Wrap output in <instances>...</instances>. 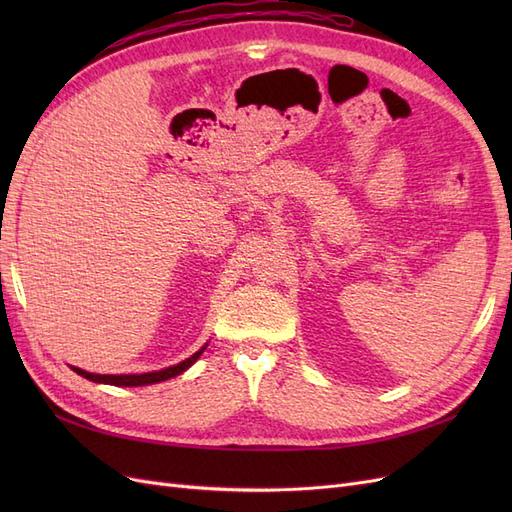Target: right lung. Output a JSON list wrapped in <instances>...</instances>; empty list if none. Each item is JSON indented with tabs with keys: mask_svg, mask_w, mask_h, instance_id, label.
<instances>
[{
	"mask_svg": "<svg viewBox=\"0 0 512 512\" xmlns=\"http://www.w3.org/2000/svg\"><path fill=\"white\" fill-rule=\"evenodd\" d=\"M205 348H207V344L200 348L198 352H194L190 359H185V361H181V363H177V365H173V367H166V369H160V371H149V374H121V376H100V374H91V371H85V369H79V367H72L76 374L79 376H83V378H87V380H91V382H100V384H113V386H147V384H156V382H164V380H168V378H175V376H179V374H183L185 369L188 367H192L196 361H198V356L205 352Z\"/></svg>",
	"mask_w": 512,
	"mask_h": 512,
	"instance_id": "obj_1",
	"label": "right lung"
}]
</instances>
